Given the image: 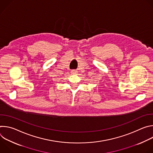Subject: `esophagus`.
<instances>
[{
	"mask_svg": "<svg viewBox=\"0 0 153 153\" xmlns=\"http://www.w3.org/2000/svg\"><path fill=\"white\" fill-rule=\"evenodd\" d=\"M71 73L72 74H76L77 73V71L76 70H72L71 71Z\"/></svg>",
	"mask_w": 153,
	"mask_h": 153,
	"instance_id": "esophagus-1",
	"label": "esophagus"
}]
</instances>
